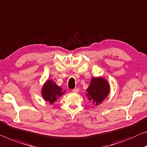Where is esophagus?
<instances>
[{
    "label": "esophagus",
    "instance_id": "esophagus-1",
    "mask_svg": "<svg viewBox=\"0 0 147 147\" xmlns=\"http://www.w3.org/2000/svg\"><path fill=\"white\" fill-rule=\"evenodd\" d=\"M74 93H76V92H78V91H79V88H75L73 89V90H72Z\"/></svg>",
    "mask_w": 147,
    "mask_h": 147
}]
</instances>
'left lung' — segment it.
I'll use <instances>...</instances> for the list:
<instances>
[{"mask_svg":"<svg viewBox=\"0 0 147 147\" xmlns=\"http://www.w3.org/2000/svg\"><path fill=\"white\" fill-rule=\"evenodd\" d=\"M109 84L108 81L102 77L92 78L86 89V96L93 104L98 106L108 97L109 93Z\"/></svg>","mask_w":147,"mask_h":147,"instance_id":"left-lung-1","label":"left lung"}]
</instances>
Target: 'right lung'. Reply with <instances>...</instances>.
<instances>
[{"label":"right lung","instance_id":"right-lung-1","mask_svg":"<svg viewBox=\"0 0 147 147\" xmlns=\"http://www.w3.org/2000/svg\"><path fill=\"white\" fill-rule=\"evenodd\" d=\"M65 91H62V88L57 85L54 81L48 80L43 84L41 90V95L45 101L53 104L58 98L64 94Z\"/></svg>","mask_w":147,"mask_h":147}]
</instances>
